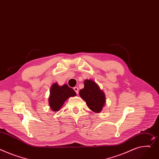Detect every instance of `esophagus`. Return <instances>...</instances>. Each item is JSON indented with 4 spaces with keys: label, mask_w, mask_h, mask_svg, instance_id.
Returning a JSON list of instances; mask_svg holds the SVG:
<instances>
[{
    "label": "esophagus",
    "mask_w": 159,
    "mask_h": 159,
    "mask_svg": "<svg viewBox=\"0 0 159 159\" xmlns=\"http://www.w3.org/2000/svg\"><path fill=\"white\" fill-rule=\"evenodd\" d=\"M73 89H74V91H75V93H76L77 94L79 93V88H78L77 87H74V88H73Z\"/></svg>",
    "instance_id": "obj_1"
}]
</instances>
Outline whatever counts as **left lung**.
<instances>
[{"label":"left lung","instance_id":"1","mask_svg":"<svg viewBox=\"0 0 159 159\" xmlns=\"http://www.w3.org/2000/svg\"><path fill=\"white\" fill-rule=\"evenodd\" d=\"M84 88L80 90V97L86 102L88 107L92 111L99 113L106 102L104 92L94 80L86 79L84 82Z\"/></svg>","mask_w":159,"mask_h":159}]
</instances>
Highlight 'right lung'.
<instances>
[{
	"label": "right lung",
	"instance_id": "right-lung-1",
	"mask_svg": "<svg viewBox=\"0 0 159 159\" xmlns=\"http://www.w3.org/2000/svg\"><path fill=\"white\" fill-rule=\"evenodd\" d=\"M76 95L75 91L70 88L67 84L60 86L57 82L54 83L50 88L48 98L50 109L54 112H57L68 98L75 97Z\"/></svg>",
	"mask_w": 159,
	"mask_h": 159
}]
</instances>
